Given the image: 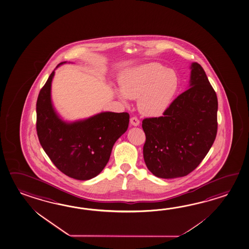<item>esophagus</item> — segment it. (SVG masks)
<instances>
[{"instance_id": "1", "label": "esophagus", "mask_w": 249, "mask_h": 249, "mask_svg": "<svg viewBox=\"0 0 249 249\" xmlns=\"http://www.w3.org/2000/svg\"><path fill=\"white\" fill-rule=\"evenodd\" d=\"M140 124V121L137 119V117H131L130 118V125L137 127Z\"/></svg>"}]
</instances>
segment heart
<instances>
[{
    "label": "heart",
    "mask_w": 249,
    "mask_h": 249,
    "mask_svg": "<svg viewBox=\"0 0 249 249\" xmlns=\"http://www.w3.org/2000/svg\"><path fill=\"white\" fill-rule=\"evenodd\" d=\"M120 84L122 91L117 94L122 101L138 98V108L142 114L157 117L171 105L179 79L171 69L159 63H149L125 71Z\"/></svg>",
    "instance_id": "1"
}]
</instances>
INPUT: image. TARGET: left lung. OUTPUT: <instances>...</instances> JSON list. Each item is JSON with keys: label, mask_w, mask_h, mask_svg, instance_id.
<instances>
[{"label": "left lung", "mask_w": 249, "mask_h": 249, "mask_svg": "<svg viewBox=\"0 0 249 249\" xmlns=\"http://www.w3.org/2000/svg\"><path fill=\"white\" fill-rule=\"evenodd\" d=\"M190 88L163 116L143 119V159L157 178L185 177L198 167L217 133L218 101L202 66L193 63Z\"/></svg>", "instance_id": "1"}]
</instances>
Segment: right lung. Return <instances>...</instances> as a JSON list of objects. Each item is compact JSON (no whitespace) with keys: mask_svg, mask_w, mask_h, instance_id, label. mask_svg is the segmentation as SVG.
Segmentation results:
<instances>
[{"mask_svg":"<svg viewBox=\"0 0 249 249\" xmlns=\"http://www.w3.org/2000/svg\"><path fill=\"white\" fill-rule=\"evenodd\" d=\"M54 74L53 71L41 88L36 103L39 141L62 173L77 180L91 179L107 166L113 144L127 131L129 114L106 112L80 122H63L51 103Z\"/></svg>","mask_w":249,"mask_h":249,"instance_id":"1","label":"right lung"}]
</instances>
